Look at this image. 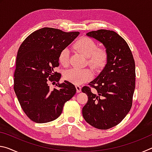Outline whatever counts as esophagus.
<instances>
[{
    "instance_id": "34e87169",
    "label": "esophagus",
    "mask_w": 152,
    "mask_h": 152,
    "mask_svg": "<svg viewBox=\"0 0 152 152\" xmlns=\"http://www.w3.org/2000/svg\"><path fill=\"white\" fill-rule=\"evenodd\" d=\"M76 92L79 93V92H81V87L78 86V85H76Z\"/></svg>"
}]
</instances>
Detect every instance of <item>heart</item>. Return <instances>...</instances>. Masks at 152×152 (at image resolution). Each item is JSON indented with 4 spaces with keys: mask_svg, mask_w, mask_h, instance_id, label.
Returning <instances> with one entry per match:
<instances>
[{
    "mask_svg": "<svg viewBox=\"0 0 152 152\" xmlns=\"http://www.w3.org/2000/svg\"><path fill=\"white\" fill-rule=\"evenodd\" d=\"M74 48L87 58V64L94 70L102 68L107 60V51L104 48H97L94 40L88 37H82L74 44ZM59 61L67 66L70 61V51L65 48L59 55ZM92 72L88 69L72 68L64 72V78L71 83L80 85L89 81L92 78Z\"/></svg>",
    "mask_w": 152,
    "mask_h": 152,
    "instance_id": "1",
    "label": "heart"
}]
</instances>
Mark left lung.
Instances as JSON below:
<instances>
[{"instance_id":"1","label":"left lung","mask_w":152,"mask_h":152,"mask_svg":"<svg viewBox=\"0 0 152 152\" xmlns=\"http://www.w3.org/2000/svg\"><path fill=\"white\" fill-rule=\"evenodd\" d=\"M107 49V63L82 92L88 101L82 108L86 121L95 128L108 129L122 121L132 106L135 87V65L132 51L122 37L113 31L99 29L86 33Z\"/></svg>"}]
</instances>
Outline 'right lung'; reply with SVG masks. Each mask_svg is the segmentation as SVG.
I'll use <instances>...</instances> for the list:
<instances>
[{"mask_svg": "<svg viewBox=\"0 0 152 152\" xmlns=\"http://www.w3.org/2000/svg\"><path fill=\"white\" fill-rule=\"evenodd\" d=\"M78 31L64 32L44 27L28 36L17 52L14 73V91L25 115L33 122L52 121L60 116L64 105L76 94L68 81L59 83L61 74L59 55L79 35ZM57 82L49 88L50 82Z\"/></svg>", "mask_w": 152, "mask_h": 152, "instance_id": "1", "label": "right lung"}]
</instances>
